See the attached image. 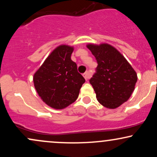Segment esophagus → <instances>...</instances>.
<instances>
[{"mask_svg":"<svg viewBox=\"0 0 157 157\" xmlns=\"http://www.w3.org/2000/svg\"><path fill=\"white\" fill-rule=\"evenodd\" d=\"M83 77H84V78L86 79V81L89 80V79L90 78V74L89 71H86V72H85L83 74Z\"/></svg>","mask_w":157,"mask_h":157,"instance_id":"1","label":"esophagus"}]
</instances>
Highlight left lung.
<instances>
[{
  "instance_id": "1",
  "label": "left lung",
  "mask_w": 157,
  "mask_h": 157,
  "mask_svg": "<svg viewBox=\"0 0 157 157\" xmlns=\"http://www.w3.org/2000/svg\"><path fill=\"white\" fill-rule=\"evenodd\" d=\"M87 48L98 64L89 80L97 100L107 109H116L131 97L137 75L124 56L111 45L90 44Z\"/></svg>"
}]
</instances>
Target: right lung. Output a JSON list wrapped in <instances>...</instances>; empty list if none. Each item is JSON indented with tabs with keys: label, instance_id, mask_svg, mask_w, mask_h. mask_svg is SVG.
Here are the masks:
<instances>
[{
	"label": "right lung",
	"instance_id": "1",
	"mask_svg": "<svg viewBox=\"0 0 157 157\" xmlns=\"http://www.w3.org/2000/svg\"><path fill=\"white\" fill-rule=\"evenodd\" d=\"M73 50L67 45L57 46L34 75V86L38 95L55 109H65L73 103L86 81L71 60Z\"/></svg>",
	"mask_w": 157,
	"mask_h": 157
}]
</instances>
